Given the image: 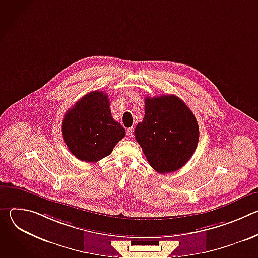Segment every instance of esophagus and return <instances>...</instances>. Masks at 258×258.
I'll list each match as a JSON object with an SVG mask.
<instances>
[{
  "mask_svg": "<svg viewBox=\"0 0 258 258\" xmlns=\"http://www.w3.org/2000/svg\"><path fill=\"white\" fill-rule=\"evenodd\" d=\"M126 136L128 138H132L134 136V128L133 127H130V128L126 130Z\"/></svg>",
  "mask_w": 258,
  "mask_h": 258,
  "instance_id": "esophagus-1",
  "label": "esophagus"
}]
</instances>
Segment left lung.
<instances>
[{
  "label": "left lung",
  "mask_w": 258,
  "mask_h": 258,
  "mask_svg": "<svg viewBox=\"0 0 258 258\" xmlns=\"http://www.w3.org/2000/svg\"><path fill=\"white\" fill-rule=\"evenodd\" d=\"M135 137L150 163L159 173L176 171L194 154L199 127L193 112L174 95L145 99V116Z\"/></svg>",
  "instance_id": "8db88e82"
}]
</instances>
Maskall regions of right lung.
Returning a JSON list of instances; mask_svg holds the SVG:
<instances>
[{"instance_id": "1", "label": "right lung", "mask_w": 258, "mask_h": 258, "mask_svg": "<svg viewBox=\"0 0 258 258\" xmlns=\"http://www.w3.org/2000/svg\"><path fill=\"white\" fill-rule=\"evenodd\" d=\"M107 94L91 92L68 109L62 134L69 151L85 162H97L111 154L125 130L111 115Z\"/></svg>"}]
</instances>
